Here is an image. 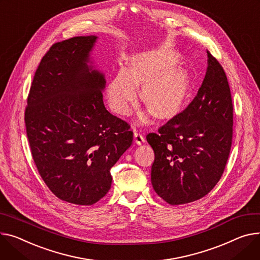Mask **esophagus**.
I'll return each instance as SVG.
<instances>
[{
  "instance_id": "obj_1",
  "label": "esophagus",
  "mask_w": 260,
  "mask_h": 260,
  "mask_svg": "<svg viewBox=\"0 0 260 260\" xmlns=\"http://www.w3.org/2000/svg\"><path fill=\"white\" fill-rule=\"evenodd\" d=\"M134 138H135V142L138 144V145H141L142 143L145 142V138L142 134L138 133L137 131L134 132Z\"/></svg>"
}]
</instances>
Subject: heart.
Listing matches in <instances>:
<instances>
[{"label": "heart", "mask_w": 260, "mask_h": 260, "mask_svg": "<svg viewBox=\"0 0 260 260\" xmlns=\"http://www.w3.org/2000/svg\"><path fill=\"white\" fill-rule=\"evenodd\" d=\"M176 61L175 53L162 49L133 57L129 69H120L108 85L111 108L119 114H128L138 84L144 83L141 98L155 116L165 118L178 113L187 97L188 78L181 68H169Z\"/></svg>", "instance_id": "obj_1"}]
</instances>
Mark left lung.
<instances>
[{
  "label": "left lung",
  "mask_w": 260,
  "mask_h": 260,
  "mask_svg": "<svg viewBox=\"0 0 260 260\" xmlns=\"http://www.w3.org/2000/svg\"><path fill=\"white\" fill-rule=\"evenodd\" d=\"M208 54V67L194 99L146 140L154 151L151 184L170 205L191 203L219 181L232 145L233 105L222 67Z\"/></svg>",
  "instance_id": "1"
}]
</instances>
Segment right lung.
Returning <instances> with one entry per match:
<instances>
[{
  "label": "right lung",
  "instance_id": "add662e5",
  "mask_svg": "<svg viewBox=\"0 0 260 260\" xmlns=\"http://www.w3.org/2000/svg\"><path fill=\"white\" fill-rule=\"evenodd\" d=\"M97 37L52 46L34 74L25 111L26 132L40 175L52 193L89 206L111 188V168L133 143L125 121L103 103V73L91 64Z\"/></svg>",
  "mask_w": 260,
  "mask_h": 260
}]
</instances>
